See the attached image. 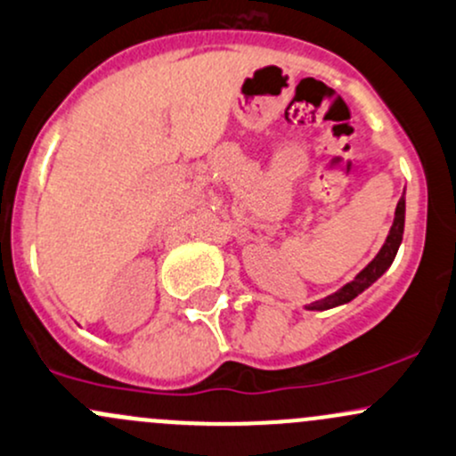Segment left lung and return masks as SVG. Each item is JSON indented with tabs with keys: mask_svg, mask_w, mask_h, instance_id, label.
I'll return each mask as SVG.
<instances>
[{
	"mask_svg": "<svg viewBox=\"0 0 456 456\" xmlns=\"http://www.w3.org/2000/svg\"><path fill=\"white\" fill-rule=\"evenodd\" d=\"M404 212H406V203H404V196H402V199L397 200L395 218H393L389 236H387V240H385V244H382L380 251H378V256L373 257V260L369 262V265L362 268V271L358 273V275L354 277L349 284H345L341 290L332 292V295H328L325 299L305 305V310L337 308V305L347 304V301H352L354 297H358L362 290L369 289V286H371L373 281H376L378 277H380L382 273H385L387 268L393 265V260H395V253L402 244V233H404Z\"/></svg>",
	"mask_w": 456,
	"mask_h": 456,
	"instance_id": "obj_1",
	"label": "left lung"
}]
</instances>
